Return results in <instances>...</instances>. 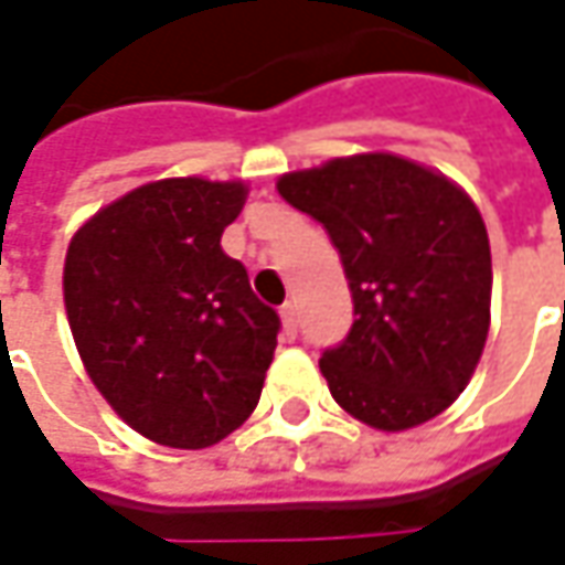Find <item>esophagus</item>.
Wrapping results in <instances>:
<instances>
[{
	"mask_svg": "<svg viewBox=\"0 0 565 565\" xmlns=\"http://www.w3.org/2000/svg\"><path fill=\"white\" fill-rule=\"evenodd\" d=\"M279 317H282V330H286V337H295V333H298V308H295L292 301H286V305L279 308Z\"/></svg>",
	"mask_w": 565,
	"mask_h": 565,
	"instance_id": "esophagus-1",
	"label": "esophagus"
}]
</instances>
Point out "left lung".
I'll return each mask as SVG.
<instances>
[{"label": "left lung", "instance_id": "8db88e82", "mask_svg": "<svg viewBox=\"0 0 565 565\" xmlns=\"http://www.w3.org/2000/svg\"><path fill=\"white\" fill-rule=\"evenodd\" d=\"M276 188L323 223L352 289V330L320 355L333 399L377 430L449 408L490 327V242L471 198L393 153L330 160Z\"/></svg>", "mask_w": 565, "mask_h": 565}]
</instances>
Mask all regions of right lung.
<instances>
[{
    "instance_id": "obj_1",
    "label": "right lung",
    "mask_w": 565,
    "mask_h": 565,
    "mask_svg": "<svg viewBox=\"0 0 565 565\" xmlns=\"http://www.w3.org/2000/svg\"><path fill=\"white\" fill-rule=\"evenodd\" d=\"M245 194L242 182H150L103 206L65 254L81 361L103 399L153 444H220L260 399L279 315L220 245Z\"/></svg>"
}]
</instances>
